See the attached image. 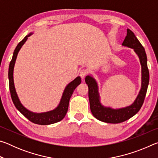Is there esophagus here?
Returning <instances> with one entry per match:
<instances>
[{
  "label": "esophagus",
  "instance_id": "1",
  "mask_svg": "<svg viewBox=\"0 0 158 158\" xmlns=\"http://www.w3.org/2000/svg\"><path fill=\"white\" fill-rule=\"evenodd\" d=\"M88 74V72L87 70H85V69H81V71H80V77H81V78H84V77L87 75Z\"/></svg>",
  "mask_w": 158,
  "mask_h": 158
}]
</instances>
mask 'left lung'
I'll return each mask as SVG.
<instances>
[{
    "mask_svg": "<svg viewBox=\"0 0 158 158\" xmlns=\"http://www.w3.org/2000/svg\"><path fill=\"white\" fill-rule=\"evenodd\" d=\"M122 46L133 49L134 52L139 58L141 65V89L132 105L118 109H113L110 106L102 105L100 102L98 84L95 79L91 75H87L85 78V81L89 86L90 108L93 116L99 121L108 123H120L135 116L140 110L143 105L149 84V72L147 66V56L145 49L135 35L130 29L127 30V35Z\"/></svg>",
    "mask_w": 158,
    "mask_h": 158,
    "instance_id": "1",
    "label": "left lung"
}]
</instances>
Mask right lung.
<instances>
[{"mask_svg":"<svg viewBox=\"0 0 158 158\" xmlns=\"http://www.w3.org/2000/svg\"><path fill=\"white\" fill-rule=\"evenodd\" d=\"M33 33H29L19 43L17 44V47L15 49V52L13 53L12 58L11 62L9 65V71H8V79H9V86H10V91L11 94V98L13 103L19 111L23 116L31 121L33 123L37 125H50L56 123L60 121L61 120L63 119V118L65 116L68 109L69 102L72 95L74 92V89L81 84V77H77L74 79L73 81L66 85L65 90L63 93L62 97H61L60 101L57 107L52 111L42 112V113H35V112L29 111L28 109H26L25 106L21 104V102L19 99L17 93L16 92V89L14 84V77H13V73H14V68L17 59L18 53L21 49V47L24 44L25 42L27 40L28 37L33 35Z\"/></svg>","mask_w":158,"mask_h":158,"instance_id":"obj_1","label":"right lung"}]
</instances>
